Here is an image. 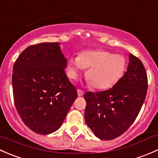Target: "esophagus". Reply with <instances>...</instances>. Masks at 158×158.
<instances>
[{"instance_id":"1","label":"esophagus","mask_w":158,"mask_h":158,"mask_svg":"<svg viewBox=\"0 0 158 158\" xmlns=\"http://www.w3.org/2000/svg\"><path fill=\"white\" fill-rule=\"evenodd\" d=\"M77 93H78V96H82L84 94L83 91L81 90V89H77Z\"/></svg>"}]
</instances>
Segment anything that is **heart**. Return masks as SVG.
I'll return each instance as SVG.
<instances>
[{
	"mask_svg": "<svg viewBox=\"0 0 158 158\" xmlns=\"http://www.w3.org/2000/svg\"><path fill=\"white\" fill-rule=\"evenodd\" d=\"M126 67V59L122 55L104 49H95L84 51L78 57H70L67 73L71 79H76L83 69L89 68L85 76L91 85L96 89H106L122 79Z\"/></svg>",
	"mask_w": 158,
	"mask_h": 158,
	"instance_id": "heart-1",
	"label": "heart"
}]
</instances>
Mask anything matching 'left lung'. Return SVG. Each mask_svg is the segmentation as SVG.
<instances>
[{
	"mask_svg": "<svg viewBox=\"0 0 158 158\" xmlns=\"http://www.w3.org/2000/svg\"><path fill=\"white\" fill-rule=\"evenodd\" d=\"M148 79L138 57L129 55L127 72L108 90L87 92L85 120L97 138L112 140L128 130L138 115L145 99Z\"/></svg>",
	"mask_w": 158,
	"mask_h": 158,
	"instance_id": "1",
	"label": "left lung"
}]
</instances>
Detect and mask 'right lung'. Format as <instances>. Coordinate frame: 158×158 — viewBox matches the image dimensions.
Wrapping results in <instances>:
<instances>
[{
  "instance_id": "add662e5",
  "label": "right lung",
  "mask_w": 158,
  "mask_h": 158,
  "mask_svg": "<svg viewBox=\"0 0 158 158\" xmlns=\"http://www.w3.org/2000/svg\"><path fill=\"white\" fill-rule=\"evenodd\" d=\"M66 63L59 43L30 46L14 63V105L23 123L35 133L58 130L77 98L65 73Z\"/></svg>"
}]
</instances>
